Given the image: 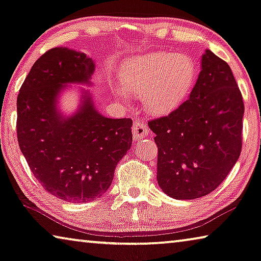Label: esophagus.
I'll return each mask as SVG.
<instances>
[{"instance_id":"34e87169","label":"esophagus","mask_w":261,"mask_h":261,"mask_svg":"<svg viewBox=\"0 0 261 261\" xmlns=\"http://www.w3.org/2000/svg\"><path fill=\"white\" fill-rule=\"evenodd\" d=\"M150 132V129L146 126L145 123L140 122V121H136L132 125V135H134V139L135 140H139L145 137V136L148 135Z\"/></svg>"}]
</instances>
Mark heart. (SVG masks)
Listing matches in <instances>:
<instances>
[{
    "instance_id": "1",
    "label": "heart",
    "mask_w": 261,
    "mask_h": 261,
    "mask_svg": "<svg viewBox=\"0 0 261 261\" xmlns=\"http://www.w3.org/2000/svg\"><path fill=\"white\" fill-rule=\"evenodd\" d=\"M196 79L194 60L185 53L155 52L136 57L119 74L123 88H115L119 100L129 93L140 94L147 113L167 115L179 109L187 100Z\"/></svg>"
}]
</instances>
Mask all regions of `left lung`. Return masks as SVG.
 I'll return each mask as SVG.
<instances>
[{"instance_id":"left-lung-1","label":"left lung","mask_w":261,"mask_h":261,"mask_svg":"<svg viewBox=\"0 0 261 261\" xmlns=\"http://www.w3.org/2000/svg\"><path fill=\"white\" fill-rule=\"evenodd\" d=\"M244 103L230 66L205 49L201 72L179 109L148 122L158 146L156 180L176 200L208 195L242 151Z\"/></svg>"}]
</instances>
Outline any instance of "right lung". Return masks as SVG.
<instances>
[{
    "label": "right lung",
    "instance_id": "right-lung-1",
    "mask_svg": "<svg viewBox=\"0 0 261 261\" xmlns=\"http://www.w3.org/2000/svg\"><path fill=\"white\" fill-rule=\"evenodd\" d=\"M94 71L85 53L51 48L32 66L17 96V139L32 174L46 192L73 203L108 190L132 144V119L105 117L87 90L73 115L58 109L61 90L68 84L89 85Z\"/></svg>",
    "mask_w": 261,
    "mask_h": 261
}]
</instances>
